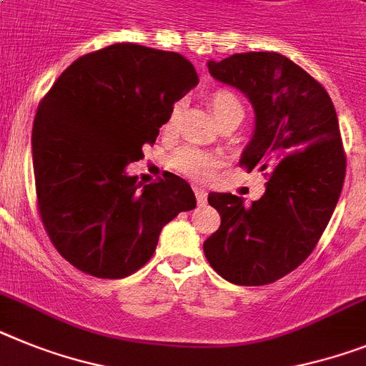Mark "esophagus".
Wrapping results in <instances>:
<instances>
[{
  "label": "esophagus",
  "mask_w": 366,
  "mask_h": 366,
  "mask_svg": "<svg viewBox=\"0 0 366 366\" xmlns=\"http://www.w3.org/2000/svg\"><path fill=\"white\" fill-rule=\"evenodd\" d=\"M194 194H196V202H198V205L207 204V190L202 189V187H194Z\"/></svg>",
  "instance_id": "obj_1"
}]
</instances>
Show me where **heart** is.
I'll return each instance as SVG.
<instances>
[{
  "label": "heart",
  "instance_id": "heart-1",
  "mask_svg": "<svg viewBox=\"0 0 366 366\" xmlns=\"http://www.w3.org/2000/svg\"><path fill=\"white\" fill-rule=\"evenodd\" d=\"M211 103H213L218 122H224L227 118H240V120L244 118V105H242L239 96L235 92H231V90H214L213 96H211ZM177 109H179V105H174L170 109V114H168L167 122H164V129L167 131L174 127ZM170 164L174 170L183 174V176H189L192 179H205L218 167V159L214 153L199 149L196 146H183V148H179L172 155Z\"/></svg>",
  "mask_w": 366,
  "mask_h": 366
}]
</instances>
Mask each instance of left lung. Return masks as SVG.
<instances>
[{
	"instance_id": "left-lung-1",
	"label": "left lung",
	"mask_w": 366,
	"mask_h": 366,
	"mask_svg": "<svg viewBox=\"0 0 366 366\" xmlns=\"http://www.w3.org/2000/svg\"><path fill=\"white\" fill-rule=\"evenodd\" d=\"M207 68L252 102L240 164L268 181L249 207L229 192L209 194L222 222L205 257L235 285H268L304 263L335 211L346 174L337 112L326 89L280 53H235Z\"/></svg>"
}]
</instances>
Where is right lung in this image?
<instances>
[{
	"label": "right lung",
	"instance_id": "right-lung-1",
	"mask_svg": "<svg viewBox=\"0 0 366 366\" xmlns=\"http://www.w3.org/2000/svg\"><path fill=\"white\" fill-rule=\"evenodd\" d=\"M196 85L194 66L179 53L112 44L71 62L40 102L31 135L40 217L81 272L107 280L137 272L162 227L196 207L179 176L142 185L126 172Z\"/></svg>",
	"mask_w": 366,
	"mask_h": 366
}]
</instances>
